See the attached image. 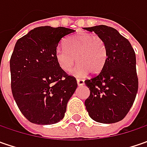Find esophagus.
Instances as JSON below:
<instances>
[{
  "mask_svg": "<svg viewBox=\"0 0 147 147\" xmlns=\"http://www.w3.org/2000/svg\"><path fill=\"white\" fill-rule=\"evenodd\" d=\"M77 82H78V85L81 86V85H83V84H84V80L82 79V78H78V79H77Z\"/></svg>",
  "mask_w": 147,
  "mask_h": 147,
  "instance_id": "obj_1",
  "label": "esophagus"
}]
</instances>
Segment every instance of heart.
<instances>
[{"mask_svg": "<svg viewBox=\"0 0 147 147\" xmlns=\"http://www.w3.org/2000/svg\"><path fill=\"white\" fill-rule=\"evenodd\" d=\"M55 58L60 69L69 72L76 63L79 64L73 74L84 76L90 72L97 74L102 70L106 58L107 48L105 41L97 35L78 33L65 42V47H59L55 51Z\"/></svg>", "mask_w": 147, "mask_h": 147, "instance_id": "b5f03b06", "label": "heart"}]
</instances>
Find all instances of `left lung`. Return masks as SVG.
I'll return each mask as SVG.
<instances>
[{
    "label": "left lung",
    "mask_w": 147,
    "mask_h": 147,
    "mask_svg": "<svg viewBox=\"0 0 147 147\" xmlns=\"http://www.w3.org/2000/svg\"><path fill=\"white\" fill-rule=\"evenodd\" d=\"M85 29L101 37L107 48L102 70L84 82L90 90L86 109L95 121L117 123L127 115L138 90L136 54L129 41L114 28L98 25Z\"/></svg>",
    "instance_id": "8db88e82"
}]
</instances>
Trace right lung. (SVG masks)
I'll use <instances>...</instances> for the list:
<instances>
[{"label": "right lung", "mask_w": 147, "mask_h": 147, "mask_svg": "<svg viewBox=\"0 0 147 147\" xmlns=\"http://www.w3.org/2000/svg\"><path fill=\"white\" fill-rule=\"evenodd\" d=\"M74 32L64 27H37L14 46L9 60L11 91L21 113L32 123L54 124L65 116L78 83L60 69L55 51L62 38Z\"/></svg>", "instance_id": "add662e5"}]
</instances>
